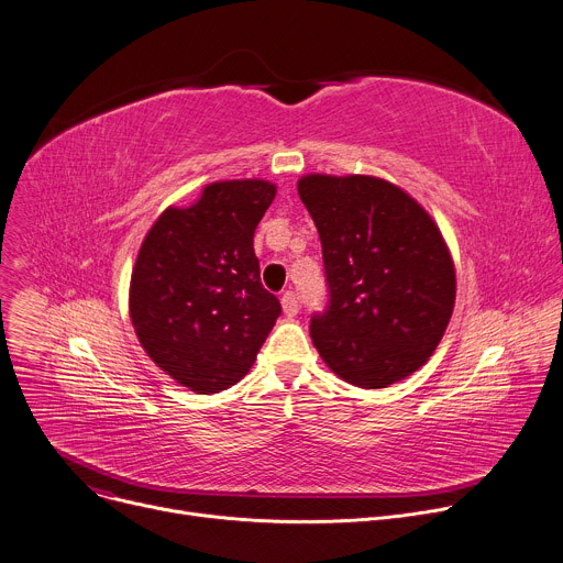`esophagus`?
Segmentation results:
<instances>
[{
    "instance_id": "1",
    "label": "esophagus",
    "mask_w": 563,
    "mask_h": 563,
    "mask_svg": "<svg viewBox=\"0 0 563 563\" xmlns=\"http://www.w3.org/2000/svg\"><path fill=\"white\" fill-rule=\"evenodd\" d=\"M280 302H283V310H285L287 317H296V314H298V310H300V298H298L296 291H285L283 298H280Z\"/></svg>"
}]
</instances>
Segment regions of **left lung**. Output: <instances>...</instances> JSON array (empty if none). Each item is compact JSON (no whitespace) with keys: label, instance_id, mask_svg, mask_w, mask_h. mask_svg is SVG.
I'll use <instances>...</instances> for the list:
<instances>
[{"label":"left lung","instance_id":"obj_1","mask_svg":"<svg viewBox=\"0 0 563 563\" xmlns=\"http://www.w3.org/2000/svg\"><path fill=\"white\" fill-rule=\"evenodd\" d=\"M298 195L323 246L328 305L310 321L323 362L360 388L416 373L455 300L440 229L411 195L377 177L308 175Z\"/></svg>","mask_w":563,"mask_h":563}]
</instances>
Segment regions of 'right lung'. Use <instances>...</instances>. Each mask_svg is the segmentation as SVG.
Listing matches in <instances>:
<instances>
[{"label": "right lung", "instance_id": "obj_1", "mask_svg": "<svg viewBox=\"0 0 563 563\" xmlns=\"http://www.w3.org/2000/svg\"><path fill=\"white\" fill-rule=\"evenodd\" d=\"M276 197L263 179L218 181L147 231L130 283V317L147 356L209 395L240 382L283 308L261 283L253 233Z\"/></svg>", "mask_w": 563, "mask_h": 563}]
</instances>
